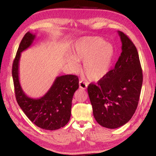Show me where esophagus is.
Masks as SVG:
<instances>
[{"mask_svg": "<svg viewBox=\"0 0 156 156\" xmlns=\"http://www.w3.org/2000/svg\"><path fill=\"white\" fill-rule=\"evenodd\" d=\"M79 87L82 89H86L87 88V84L86 83H84V82L80 80L79 82Z\"/></svg>", "mask_w": 156, "mask_h": 156, "instance_id": "1", "label": "esophagus"}]
</instances>
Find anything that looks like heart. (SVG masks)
I'll list each match as a JSON object with an SVG mask.
<instances>
[{
    "mask_svg": "<svg viewBox=\"0 0 156 156\" xmlns=\"http://www.w3.org/2000/svg\"><path fill=\"white\" fill-rule=\"evenodd\" d=\"M72 58L69 63L74 69L78 67L76 61L84 62L83 72L89 80L98 81L105 78L112 65L114 48L100 37H84L75 44Z\"/></svg>",
    "mask_w": 156,
    "mask_h": 156,
    "instance_id": "heart-1",
    "label": "heart"
}]
</instances>
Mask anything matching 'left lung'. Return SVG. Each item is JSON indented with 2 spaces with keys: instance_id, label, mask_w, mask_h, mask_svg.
Segmentation results:
<instances>
[{
  "instance_id": "obj_1",
  "label": "left lung",
  "mask_w": 156,
  "mask_h": 156,
  "mask_svg": "<svg viewBox=\"0 0 156 156\" xmlns=\"http://www.w3.org/2000/svg\"><path fill=\"white\" fill-rule=\"evenodd\" d=\"M122 53L115 67L96 84H89V97L97 122L116 129L131 120L138 105L143 80L139 55L129 37L118 31Z\"/></svg>"
}]
</instances>
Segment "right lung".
Segmentation results:
<instances>
[{"label": "right lung", "instance_id": "obj_1", "mask_svg": "<svg viewBox=\"0 0 156 156\" xmlns=\"http://www.w3.org/2000/svg\"><path fill=\"white\" fill-rule=\"evenodd\" d=\"M36 35L28 31L21 41L13 62L12 76L16 98L21 109L31 122L41 129L56 130L65 126L71 116L73 94L79 87L78 76H58L49 91L40 98H32L23 91L19 81L21 52L30 47Z\"/></svg>", "mask_w": 156, "mask_h": 156}]
</instances>
